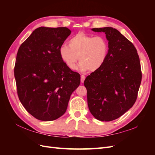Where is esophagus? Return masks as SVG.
<instances>
[{"instance_id": "1", "label": "esophagus", "mask_w": 155, "mask_h": 155, "mask_svg": "<svg viewBox=\"0 0 155 155\" xmlns=\"http://www.w3.org/2000/svg\"><path fill=\"white\" fill-rule=\"evenodd\" d=\"M85 76H84V75H81V82L83 83L84 81H85Z\"/></svg>"}]
</instances>
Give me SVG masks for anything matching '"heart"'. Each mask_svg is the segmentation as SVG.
I'll use <instances>...</instances> for the list:
<instances>
[{
    "instance_id": "1",
    "label": "heart",
    "mask_w": 155,
    "mask_h": 155,
    "mask_svg": "<svg viewBox=\"0 0 155 155\" xmlns=\"http://www.w3.org/2000/svg\"><path fill=\"white\" fill-rule=\"evenodd\" d=\"M68 45L61 46L59 55L71 70L76 68L79 59V68L82 71L88 69L91 72L96 71L104 65L109 52V43L103 35L94 37L79 32L70 39Z\"/></svg>"
}]
</instances>
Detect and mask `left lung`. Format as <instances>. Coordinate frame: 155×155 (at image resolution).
I'll list each match as a JSON object with an SVG mask.
<instances>
[{"label": "left lung", "instance_id": "left-lung-1", "mask_svg": "<svg viewBox=\"0 0 155 155\" xmlns=\"http://www.w3.org/2000/svg\"><path fill=\"white\" fill-rule=\"evenodd\" d=\"M104 32L109 41V52L104 65L88 76V109L95 118L110 121L120 118L133 106L142 81L137 50L121 33L111 27L92 28Z\"/></svg>", "mask_w": 155, "mask_h": 155}]
</instances>
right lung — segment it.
Returning <instances> with one entry per match:
<instances>
[{
	"label": "right lung",
	"mask_w": 155,
	"mask_h": 155,
	"mask_svg": "<svg viewBox=\"0 0 155 155\" xmlns=\"http://www.w3.org/2000/svg\"><path fill=\"white\" fill-rule=\"evenodd\" d=\"M70 33L66 27H40L18 50L14 67L18 97L37 120L53 121L63 116L80 84V74L59 55V48Z\"/></svg>",
	"instance_id": "1"
}]
</instances>
